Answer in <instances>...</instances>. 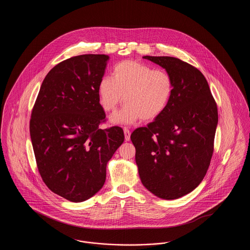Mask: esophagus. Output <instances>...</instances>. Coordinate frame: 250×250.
Instances as JSON below:
<instances>
[{"instance_id":"34e87169","label":"esophagus","mask_w":250,"mask_h":250,"mask_svg":"<svg viewBox=\"0 0 250 250\" xmlns=\"http://www.w3.org/2000/svg\"><path fill=\"white\" fill-rule=\"evenodd\" d=\"M124 133H125V141H129L130 140L131 132L127 127H125L124 128Z\"/></svg>"}]
</instances>
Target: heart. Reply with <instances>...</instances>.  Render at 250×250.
<instances>
[{"label": "heart", "mask_w": 250, "mask_h": 250, "mask_svg": "<svg viewBox=\"0 0 250 250\" xmlns=\"http://www.w3.org/2000/svg\"><path fill=\"white\" fill-rule=\"evenodd\" d=\"M171 76L163 69L139 61H123L98 84L100 104L107 112L116 110L123 101V110L112 116L117 124L130 125L139 119L152 121L166 109L173 93Z\"/></svg>", "instance_id": "obj_1"}]
</instances>
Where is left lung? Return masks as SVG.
Segmentation results:
<instances>
[{"instance_id":"1","label":"left lung","mask_w":250,"mask_h":250,"mask_svg":"<svg viewBox=\"0 0 250 250\" xmlns=\"http://www.w3.org/2000/svg\"><path fill=\"white\" fill-rule=\"evenodd\" d=\"M171 76L173 93L165 111L131 134L143 186L174 200L202 182L214 153L217 107L205 77L189 63L168 56H143Z\"/></svg>"}]
</instances>
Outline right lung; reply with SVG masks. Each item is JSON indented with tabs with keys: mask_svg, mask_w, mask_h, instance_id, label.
<instances>
[{
	"mask_svg": "<svg viewBox=\"0 0 250 250\" xmlns=\"http://www.w3.org/2000/svg\"><path fill=\"white\" fill-rule=\"evenodd\" d=\"M108 56L84 54L56 64L44 79L30 120L40 176L73 202L93 197L106 181L107 161L124 143L120 126L100 129L106 114L98 84Z\"/></svg>",
	"mask_w": 250,
	"mask_h": 250,
	"instance_id": "obj_1",
	"label": "right lung"
}]
</instances>
